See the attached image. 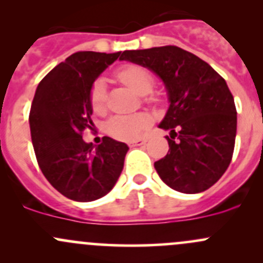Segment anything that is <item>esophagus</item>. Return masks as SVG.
<instances>
[{"instance_id":"1","label":"esophagus","mask_w":263,"mask_h":263,"mask_svg":"<svg viewBox=\"0 0 263 263\" xmlns=\"http://www.w3.org/2000/svg\"><path fill=\"white\" fill-rule=\"evenodd\" d=\"M146 140L145 139H139V140H134V141L129 142V146L131 147H136V146H141V145H145Z\"/></svg>"}]
</instances>
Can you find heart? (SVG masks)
I'll list each match as a JSON object with an SVG mask.
<instances>
[{
	"label": "heart",
	"instance_id": "b5f03b06",
	"mask_svg": "<svg viewBox=\"0 0 263 263\" xmlns=\"http://www.w3.org/2000/svg\"><path fill=\"white\" fill-rule=\"evenodd\" d=\"M118 79L122 84L128 86L139 95H146L153 90V75L144 67L140 66H127L118 72ZM105 85L103 80L94 82L90 91V103L94 112L100 113L105 109ZM150 117L146 113L140 112L135 115L115 116L108 121L107 132L112 137L118 140H134L140 132L146 128Z\"/></svg>",
	"mask_w": 263,
	"mask_h": 263
}]
</instances>
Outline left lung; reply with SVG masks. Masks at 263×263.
<instances>
[{
  "mask_svg": "<svg viewBox=\"0 0 263 263\" xmlns=\"http://www.w3.org/2000/svg\"><path fill=\"white\" fill-rule=\"evenodd\" d=\"M121 61L155 73L169 107L159 128L169 151L155 161L161 181L182 193H200L221 178L232 161L237 135L234 98L209 63L176 46L124 50Z\"/></svg>",
  "mask_w": 263,
  "mask_h": 263,
  "instance_id": "8db88e82",
  "label": "left lung"
}]
</instances>
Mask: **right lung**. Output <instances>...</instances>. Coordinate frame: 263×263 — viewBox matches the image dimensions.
Listing matches in <instances>:
<instances>
[{"instance_id":"obj_1","label":"right lung","mask_w":263,"mask_h":263,"mask_svg":"<svg viewBox=\"0 0 263 263\" xmlns=\"http://www.w3.org/2000/svg\"><path fill=\"white\" fill-rule=\"evenodd\" d=\"M121 52H76L39 82L31 103V141L42 173L67 198L90 202L112 191L128 146L103 137L98 146L82 140L91 128L90 91Z\"/></svg>"}]
</instances>
